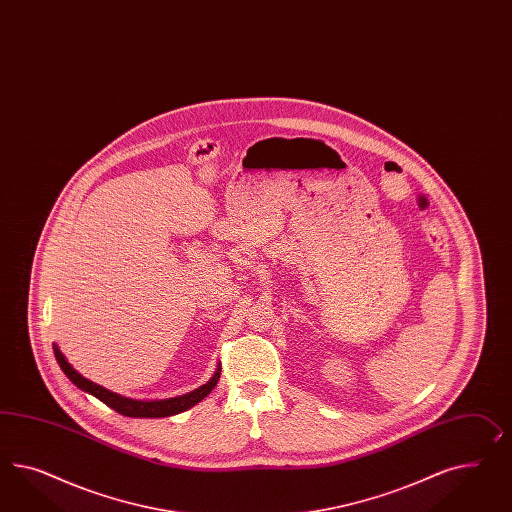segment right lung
Here are the masks:
<instances>
[{
    "label": "right lung",
    "mask_w": 512,
    "mask_h": 512,
    "mask_svg": "<svg viewBox=\"0 0 512 512\" xmlns=\"http://www.w3.org/2000/svg\"><path fill=\"white\" fill-rule=\"evenodd\" d=\"M54 354H56L59 367L63 369V373L69 376L70 382L74 386H78L83 391L91 393L93 397H97L98 401H102L106 406H110L111 410H115V412H119L121 415H126V417H167V415L180 414V412L192 408L197 402L203 401L208 393L214 389V386L218 384V380H220L221 369L218 367V371L214 373V376L208 380L205 386L195 389V391L188 393V395L167 399V401H134V399L121 397V395L113 393L110 389H104V387L98 386L95 382L83 378L82 374L76 373L72 369V365H70L69 361L65 360V356L61 354V350L57 346H54Z\"/></svg>",
    "instance_id": "obj_1"
}]
</instances>
